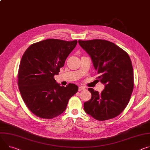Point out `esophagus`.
I'll return each instance as SVG.
<instances>
[{"label":"esophagus","instance_id":"obj_1","mask_svg":"<svg viewBox=\"0 0 150 150\" xmlns=\"http://www.w3.org/2000/svg\"><path fill=\"white\" fill-rule=\"evenodd\" d=\"M85 90V87H82V86H80V87H79V88H78V91H83V90Z\"/></svg>","mask_w":150,"mask_h":150}]
</instances>
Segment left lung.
Wrapping results in <instances>:
<instances>
[{
  "label": "left lung",
  "mask_w": 150,
  "mask_h": 150,
  "mask_svg": "<svg viewBox=\"0 0 150 150\" xmlns=\"http://www.w3.org/2000/svg\"><path fill=\"white\" fill-rule=\"evenodd\" d=\"M91 58L97 77L105 85L99 93L88 88L91 98L84 103L86 112L99 121L120 115L127 106L134 87L133 67L128 54L115 44L102 39L79 40Z\"/></svg>",
  "instance_id": "left-lung-1"
}]
</instances>
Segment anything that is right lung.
Segmentation results:
<instances>
[{"label":"right lung","mask_w":150,"mask_h":150,"mask_svg":"<svg viewBox=\"0 0 150 150\" xmlns=\"http://www.w3.org/2000/svg\"><path fill=\"white\" fill-rule=\"evenodd\" d=\"M76 44V40L48 39L32 44L24 53L18 73V88L25 104L37 117L51 119L60 115L77 93V86H60L54 77Z\"/></svg>","instance_id":"obj_1"}]
</instances>
